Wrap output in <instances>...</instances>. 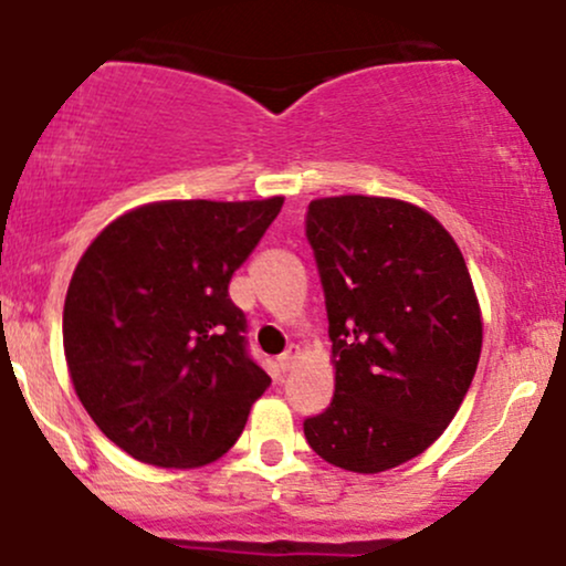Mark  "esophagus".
<instances>
[{"label": "esophagus", "instance_id": "34e87169", "mask_svg": "<svg viewBox=\"0 0 566 566\" xmlns=\"http://www.w3.org/2000/svg\"><path fill=\"white\" fill-rule=\"evenodd\" d=\"M297 359H301V346H290L282 356H279V365H282V369H292Z\"/></svg>", "mask_w": 566, "mask_h": 566}]
</instances>
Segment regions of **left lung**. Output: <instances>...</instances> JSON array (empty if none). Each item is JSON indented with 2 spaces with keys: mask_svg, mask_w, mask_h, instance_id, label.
Masks as SVG:
<instances>
[{
  "mask_svg": "<svg viewBox=\"0 0 566 566\" xmlns=\"http://www.w3.org/2000/svg\"><path fill=\"white\" fill-rule=\"evenodd\" d=\"M333 340L335 396L303 423L311 450L354 473L418 458L452 423L482 354V308L452 233L405 199L308 205Z\"/></svg>",
  "mask_w": 566,
  "mask_h": 566,
  "instance_id": "left-lung-1",
  "label": "left lung"
}]
</instances>
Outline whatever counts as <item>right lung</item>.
Wrapping results in <instances>:
<instances>
[{"mask_svg": "<svg viewBox=\"0 0 566 566\" xmlns=\"http://www.w3.org/2000/svg\"><path fill=\"white\" fill-rule=\"evenodd\" d=\"M282 205L148 201L114 218L76 263L63 305L71 382L95 426L140 463H216L269 388L229 284Z\"/></svg>", "mask_w": 566, "mask_h": 566, "instance_id": "add662e5", "label": "right lung"}]
</instances>
